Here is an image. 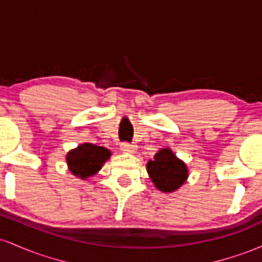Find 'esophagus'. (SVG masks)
Segmentation results:
<instances>
[{
    "label": "esophagus",
    "mask_w": 262,
    "mask_h": 262,
    "mask_svg": "<svg viewBox=\"0 0 262 262\" xmlns=\"http://www.w3.org/2000/svg\"><path fill=\"white\" fill-rule=\"evenodd\" d=\"M121 148L123 151H125V152H135V150H137V146L133 145V144H130V143H127V141L122 143Z\"/></svg>",
    "instance_id": "34e87169"
}]
</instances>
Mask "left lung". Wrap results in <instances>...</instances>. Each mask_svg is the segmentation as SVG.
I'll return each mask as SVG.
<instances>
[{
    "label": "left lung",
    "mask_w": 262,
    "mask_h": 262,
    "mask_svg": "<svg viewBox=\"0 0 262 262\" xmlns=\"http://www.w3.org/2000/svg\"><path fill=\"white\" fill-rule=\"evenodd\" d=\"M146 169L156 187L164 192L175 191L187 179V167L170 149L160 150Z\"/></svg>",
    "instance_id": "8db88e82"
}]
</instances>
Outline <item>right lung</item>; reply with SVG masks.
Segmentation results:
<instances>
[{"instance_id":"add662e5","label":"right lung","mask_w":262,"mask_h":262,"mask_svg":"<svg viewBox=\"0 0 262 262\" xmlns=\"http://www.w3.org/2000/svg\"><path fill=\"white\" fill-rule=\"evenodd\" d=\"M110 156L111 151L106 148L86 143L71 150L68 154L66 161L74 175L86 179L95 175L101 169L103 162L110 159Z\"/></svg>"}]
</instances>
